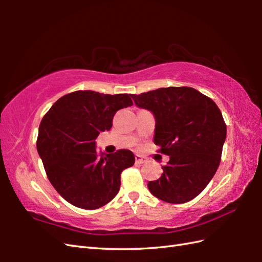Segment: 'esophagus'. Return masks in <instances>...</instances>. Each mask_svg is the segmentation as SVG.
<instances>
[{
    "label": "esophagus",
    "mask_w": 262,
    "mask_h": 262,
    "mask_svg": "<svg viewBox=\"0 0 262 262\" xmlns=\"http://www.w3.org/2000/svg\"><path fill=\"white\" fill-rule=\"evenodd\" d=\"M135 161H136V163L142 164V163H145L146 162V159L143 158L142 155H140V154H136L135 155Z\"/></svg>",
    "instance_id": "obj_1"
}]
</instances>
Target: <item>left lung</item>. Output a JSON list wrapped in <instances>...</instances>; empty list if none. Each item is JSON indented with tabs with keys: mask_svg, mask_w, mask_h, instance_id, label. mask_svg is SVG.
I'll list each match as a JSON object with an SVG mask.
<instances>
[{
	"mask_svg": "<svg viewBox=\"0 0 262 262\" xmlns=\"http://www.w3.org/2000/svg\"><path fill=\"white\" fill-rule=\"evenodd\" d=\"M137 107L155 117L154 143L169 155L163 173L147 187L155 197L183 204L197 197L216 173L226 138L221 110L189 86H169L130 94Z\"/></svg>",
	"mask_w": 262,
	"mask_h": 262,
	"instance_id": "obj_1",
	"label": "left lung"
}]
</instances>
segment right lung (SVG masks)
I'll return each mask as SVG.
<instances>
[{"label": "right lung", "instance_id": "right-lung-1", "mask_svg": "<svg viewBox=\"0 0 262 262\" xmlns=\"http://www.w3.org/2000/svg\"><path fill=\"white\" fill-rule=\"evenodd\" d=\"M133 104L129 94L75 91L65 94L39 125L37 151L53 187L66 202L97 209L119 191L122 170L135 163L129 149L98 153L96 138L109 130L119 109Z\"/></svg>", "mask_w": 262, "mask_h": 262}]
</instances>
